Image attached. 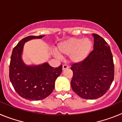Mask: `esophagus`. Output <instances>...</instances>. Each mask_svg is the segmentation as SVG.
Instances as JSON below:
<instances>
[{"label":"esophagus","instance_id":"34e87169","mask_svg":"<svg viewBox=\"0 0 122 122\" xmlns=\"http://www.w3.org/2000/svg\"><path fill=\"white\" fill-rule=\"evenodd\" d=\"M62 68H63V70H66V69H68L69 66H68L67 65L64 64L63 65V67H62Z\"/></svg>","mask_w":122,"mask_h":122}]
</instances>
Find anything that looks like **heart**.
Returning <instances> with one entry per match:
<instances>
[{"mask_svg": "<svg viewBox=\"0 0 122 122\" xmlns=\"http://www.w3.org/2000/svg\"><path fill=\"white\" fill-rule=\"evenodd\" d=\"M93 43L89 38H70L61 42L57 46L58 54L60 56L70 55L73 63H80L89 56L92 49Z\"/></svg>", "mask_w": 122, "mask_h": 122, "instance_id": "obj_1", "label": "heart"}]
</instances>
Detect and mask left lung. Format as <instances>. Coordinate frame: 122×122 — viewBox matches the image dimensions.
Returning <instances> with one entry per match:
<instances>
[{"mask_svg":"<svg viewBox=\"0 0 122 122\" xmlns=\"http://www.w3.org/2000/svg\"><path fill=\"white\" fill-rule=\"evenodd\" d=\"M93 50L80 63H73L71 86L80 97L95 100L104 95L114 77V65L108 44L100 35L93 33Z\"/></svg>","mask_w":122,"mask_h":122,"instance_id":"obj_1","label":"left lung"}]
</instances>
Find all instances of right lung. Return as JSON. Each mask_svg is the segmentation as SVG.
<instances>
[{"instance_id":"obj_1","label":"right lung","mask_w":122,"mask_h":122,"mask_svg":"<svg viewBox=\"0 0 122 122\" xmlns=\"http://www.w3.org/2000/svg\"><path fill=\"white\" fill-rule=\"evenodd\" d=\"M45 35L29 36L21 40L13 48L11 56L9 77L15 91L23 98L43 100L54 89L55 81L62 71V65L52 67L48 63L39 65H26L22 59L25 43Z\"/></svg>"}]
</instances>
